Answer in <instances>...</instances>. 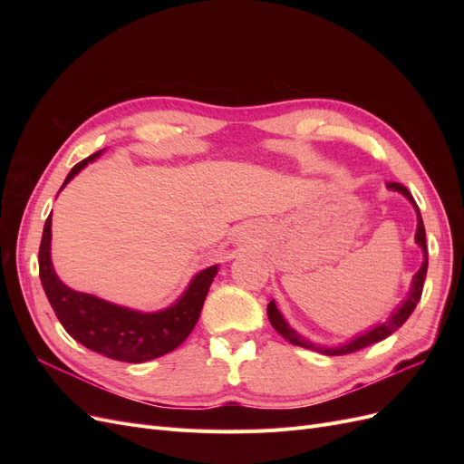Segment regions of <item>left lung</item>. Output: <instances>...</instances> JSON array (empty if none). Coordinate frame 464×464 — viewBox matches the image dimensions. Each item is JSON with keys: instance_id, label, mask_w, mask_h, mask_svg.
Segmentation results:
<instances>
[{"instance_id": "left-lung-1", "label": "left lung", "mask_w": 464, "mask_h": 464, "mask_svg": "<svg viewBox=\"0 0 464 464\" xmlns=\"http://www.w3.org/2000/svg\"><path fill=\"white\" fill-rule=\"evenodd\" d=\"M387 189L389 191H397L401 193L402 198H406L411 201V205L416 210V234H414V242L420 246L424 254V261L420 265L418 273L412 276V283H411V290L406 294V298L397 305V310H392V314L383 321V323H375L373 327L362 331L358 334H354L353 339H348L341 344L336 346H327V344H319V343H312L310 339H305L304 334H300L296 329H292L288 325V321L283 317V314L278 312V307L275 304V300L269 302L266 305V315H269L271 325L275 327V331L285 336V339L290 344H296L307 350H315V353H321L325 356H343V354H350V353H356V350L366 348L370 344H375L379 341L387 339L389 334L395 333L399 327H402V323L411 317V314L414 312L416 304L422 298V288H424V280H426V273H428V247H426V230H424V222H422V215H420V208L416 205V201L412 199L411 191L406 189L402 184H397V181H387Z\"/></svg>"}]
</instances>
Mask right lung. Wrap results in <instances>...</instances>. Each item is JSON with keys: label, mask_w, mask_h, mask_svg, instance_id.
I'll use <instances>...</instances> for the list:
<instances>
[{"label": "right lung", "mask_w": 464, "mask_h": 464, "mask_svg": "<svg viewBox=\"0 0 464 464\" xmlns=\"http://www.w3.org/2000/svg\"><path fill=\"white\" fill-rule=\"evenodd\" d=\"M101 154L102 150H98L73 166L62 189ZM38 266L42 288H44L52 310L58 315L63 329L89 350L130 363H141L164 356L188 339L201 315L210 283L218 273V265L199 271L189 280L181 296L172 305L159 312H139L87 292H77L63 285L53 271L52 213L44 224V232H42Z\"/></svg>", "instance_id": "add662e5"}]
</instances>
